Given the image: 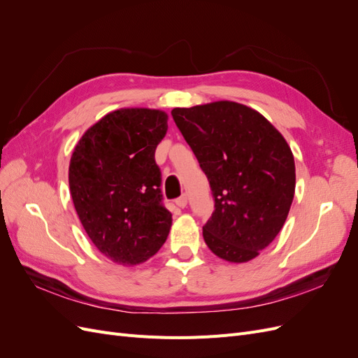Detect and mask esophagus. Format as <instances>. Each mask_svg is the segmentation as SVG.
Returning <instances> with one entry per match:
<instances>
[{
    "mask_svg": "<svg viewBox=\"0 0 358 358\" xmlns=\"http://www.w3.org/2000/svg\"><path fill=\"white\" fill-rule=\"evenodd\" d=\"M187 203H188V199H187V196L185 194H183V196H180L179 199H176V206H179V208H187Z\"/></svg>",
    "mask_w": 358,
    "mask_h": 358,
    "instance_id": "esophagus-1",
    "label": "esophagus"
}]
</instances>
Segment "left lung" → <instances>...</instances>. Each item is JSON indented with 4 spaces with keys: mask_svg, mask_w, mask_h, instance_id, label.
Segmentation results:
<instances>
[{
    "mask_svg": "<svg viewBox=\"0 0 358 358\" xmlns=\"http://www.w3.org/2000/svg\"><path fill=\"white\" fill-rule=\"evenodd\" d=\"M208 176L215 210L203 225L210 251L246 263L273 242L296 189L294 157L285 138L251 107L215 101L171 110Z\"/></svg>",
    "mask_w": 358,
    "mask_h": 358,
    "instance_id": "8db88e82",
    "label": "left lung"
}]
</instances>
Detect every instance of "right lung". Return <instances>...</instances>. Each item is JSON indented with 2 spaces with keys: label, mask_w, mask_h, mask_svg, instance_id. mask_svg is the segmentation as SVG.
<instances>
[{
  "label": "right lung",
  "mask_w": 358,
  "mask_h": 358,
  "mask_svg": "<svg viewBox=\"0 0 358 358\" xmlns=\"http://www.w3.org/2000/svg\"><path fill=\"white\" fill-rule=\"evenodd\" d=\"M167 113L121 109L86 131L70 159L76 212L99 251L122 266L145 263L164 245L171 213L162 204L155 149Z\"/></svg>",
  "instance_id": "1"
}]
</instances>
